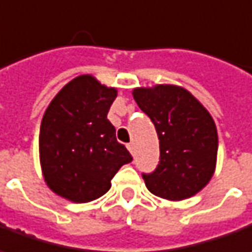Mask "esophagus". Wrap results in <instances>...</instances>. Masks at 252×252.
<instances>
[{
	"label": "esophagus",
	"mask_w": 252,
	"mask_h": 252,
	"mask_svg": "<svg viewBox=\"0 0 252 252\" xmlns=\"http://www.w3.org/2000/svg\"><path fill=\"white\" fill-rule=\"evenodd\" d=\"M126 149L129 150V153H131V155H133V150H135V146H133V143H128V145H126Z\"/></svg>",
	"instance_id": "obj_1"
}]
</instances>
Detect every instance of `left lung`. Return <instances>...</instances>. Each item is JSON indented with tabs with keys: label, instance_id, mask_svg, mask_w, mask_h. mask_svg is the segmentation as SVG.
I'll return each mask as SVG.
<instances>
[{
	"label": "left lung",
	"instance_id": "left-lung-1",
	"mask_svg": "<svg viewBox=\"0 0 252 252\" xmlns=\"http://www.w3.org/2000/svg\"><path fill=\"white\" fill-rule=\"evenodd\" d=\"M132 96L155 124L160 164L143 175L150 193L181 201L203 190L217 168L218 132L208 110L184 87H138Z\"/></svg>",
	"mask_w": 252,
	"mask_h": 252
}]
</instances>
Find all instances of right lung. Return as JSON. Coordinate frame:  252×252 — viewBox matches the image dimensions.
<instances>
[{
  "label": "right lung",
  "instance_id": "right-lung-1",
  "mask_svg": "<svg viewBox=\"0 0 252 252\" xmlns=\"http://www.w3.org/2000/svg\"><path fill=\"white\" fill-rule=\"evenodd\" d=\"M117 88L91 74L73 78L51 100L41 121L40 164L47 186L71 203L103 196L132 157L107 120Z\"/></svg>",
  "mask_w": 252,
  "mask_h": 252
}]
</instances>
